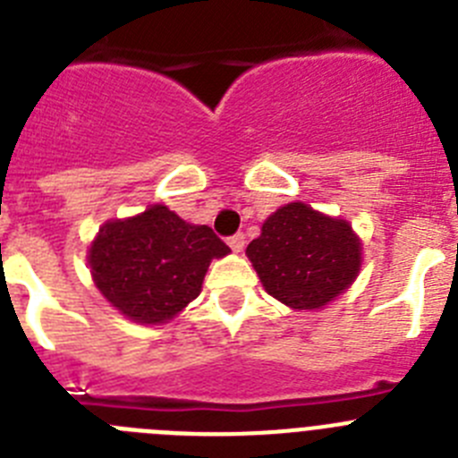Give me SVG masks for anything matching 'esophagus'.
<instances>
[{"label":"esophagus","instance_id":"1","mask_svg":"<svg viewBox=\"0 0 458 458\" xmlns=\"http://www.w3.org/2000/svg\"><path fill=\"white\" fill-rule=\"evenodd\" d=\"M226 242H229V248H232L233 252H242V248H245V236H242V233H236V236H232Z\"/></svg>","mask_w":458,"mask_h":458}]
</instances>
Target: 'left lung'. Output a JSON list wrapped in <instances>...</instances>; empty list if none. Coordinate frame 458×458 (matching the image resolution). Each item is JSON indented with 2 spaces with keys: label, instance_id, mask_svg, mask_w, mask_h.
Returning <instances> with one entry per match:
<instances>
[{
  "label": "left lung",
  "instance_id": "obj_1",
  "mask_svg": "<svg viewBox=\"0 0 458 458\" xmlns=\"http://www.w3.org/2000/svg\"><path fill=\"white\" fill-rule=\"evenodd\" d=\"M245 254L264 289L295 311L330 305L362 268V241L353 226L302 201L279 206Z\"/></svg>",
  "mask_w": 458,
  "mask_h": 458
}]
</instances>
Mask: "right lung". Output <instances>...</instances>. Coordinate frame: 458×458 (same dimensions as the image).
<instances>
[{"label":"right lung","mask_w":458,"mask_h":458,"mask_svg":"<svg viewBox=\"0 0 458 458\" xmlns=\"http://www.w3.org/2000/svg\"><path fill=\"white\" fill-rule=\"evenodd\" d=\"M232 250L206 225L181 220L165 204L107 220L87 250L96 289L125 318L160 326L201 293L213 259Z\"/></svg>","instance_id":"right-lung-1"}]
</instances>
